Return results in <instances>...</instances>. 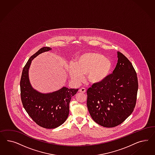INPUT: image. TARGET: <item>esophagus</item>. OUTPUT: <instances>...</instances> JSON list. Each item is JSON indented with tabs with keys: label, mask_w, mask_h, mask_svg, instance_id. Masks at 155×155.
Wrapping results in <instances>:
<instances>
[{
	"label": "esophagus",
	"mask_w": 155,
	"mask_h": 155,
	"mask_svg": "<svg viewBox=\"0 0 155 155\" xmlns=\"http://www.w3.org/2000/svg\"><path fill=\"white\" fill-rule=\"evenodd\" d=\"M86 90L84 87H82L79 90V91L80 93H84L86 92Z\"/></svg>",
	"instance_id": "34e87169"
}]
</instances>
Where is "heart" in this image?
<instances>
[{
  "mask_svg": "<svg viewBox=\"0 0 155 155\" xmlns=\"http://www.w3.org/2000/svg\"><path fill=\"white\" fill-rule=\"evenodd\" d=\"M112 69V64L101 53L88 52L80 56L71 66L69 73L71 79L77 82L87 80L91 84H99L107 78Z\"/></svg>",
  "mask_w": 155,
  "mask_h": 155,
  "instance_id": "heart-1",
  "label": "heart"
}]
</instances>
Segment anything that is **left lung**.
I'll use <instances>...</instances> for the list:
<instances>
[{
	"label": "left lung",
	"mask_w": 155,
	"mask_h": 155,
	"mask_svg": "<svg viewBox=\"0 0 155 155\" xmlns=\"http://www.w3.org/2000/svg\"><path fill=\"white\" fill-rule=\"evenodd\" d=\"M117 57L113 73L87 90L90 116L94 122L108 128L120 124L131 114L138 90L137 74L131 62L121 52H117Z\"/></svg>",
	"instance_id": "8db88e82"
}]
</instances>
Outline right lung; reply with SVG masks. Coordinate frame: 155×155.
Masks as SVG:
<instances>
[{
    "label": "right lung",
    "mask_w": 155,
    "mask_h": 155,
    "mask_svg": "<svg viewBox=\"0 0 155 155\" xmlns=\"http://www.w3.org/2000/svg\"><path fill=\"white\" fill-rule=\"evenodd\" d=\"M49 47H43L29 58L24 66L21 80L20 95L24 108L40 127L52 129L65 122L69 113L71 98L78 91L63 87L52 93L42 94L33 89L28 78V69L34 58L44 52L51 51Z\"/></svg>",
    "instance_id": "1"
}]
</instances>
